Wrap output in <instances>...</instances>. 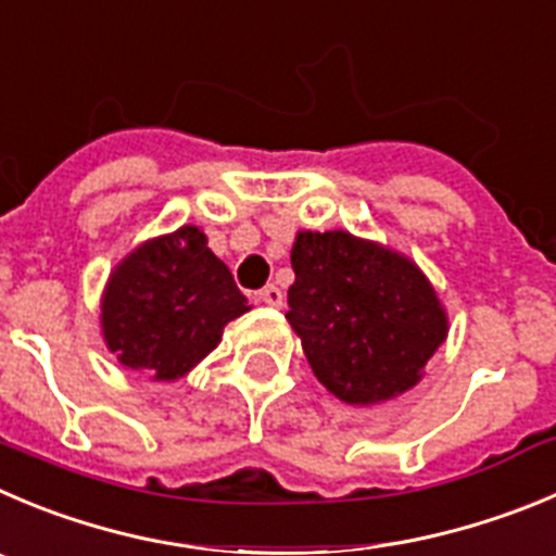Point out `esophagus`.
<instances>
[{
    "label": "esophagus",
    "mask_w": 556,
    "mask_h": 556,
    "mask_svg": "<svg viewBox=\"0 0 556 556\" xmlns=\"http://www.w3.org/2000/svg\"><path fill=\"white\" fill-rule=\"evenodd\" d=\"M257 302H263L266 307H282L285 295H282V290L277 288V285H266V288L257 293Z\"/></svg>",
    "instance_id": "obj_1"
}]
</instances>
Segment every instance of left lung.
Instances as JSON below:
<instances>
[{"label": "left lung", "instance_id": "1", "mask_svg": "<svg viewBox=\"0 0 556 556\" xmlns=\"http://www.w3.org/2000/svg\"><path fill=\"white\" fill-rule=\"evenodd\" d=\"M290 266L285 318L331 395L376 406L422 381L450 318L412 257L349 230H299Z\"/></svg>", "mask_w": 556, "mask_h": 556}]
</instances>
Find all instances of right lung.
I'll use <instances>...</instances> for the list:
<instances>
[{
	"instance_id": "1",
	"label": "right lung",
	"mask_w": 556,
	"mask_h": 556,
	"mask_svg": "<svg viewBox=\"0 0 556 556\" xmlns=\"http://www.w3.org/2000/svg\"><path fill=\"white\" fill-rule=\"evenodd\" d=\"M249 309L205 232L184 225L139 243L114 266L101 295V334L123 367L178 381Z\"/></svg>"
}]
</instances>
